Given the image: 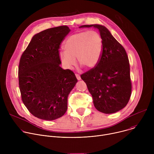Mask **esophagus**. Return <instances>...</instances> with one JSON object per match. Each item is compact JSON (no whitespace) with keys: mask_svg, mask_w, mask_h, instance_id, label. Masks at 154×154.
I'll return each mask as SVG.
<instances>
[{"mask_svg":"<svg viewBox=\"0 0 154 154\" xmlns=\"http://www.w3.org/2000/svg\"><path fill=\"white\" fill-rule=\"evenodd\" d=\"M75 76H76V77H77V80H81V77H80V75L79 74H75Z\"/></svg>","mask_w":154,"mask_h":154,"instance_id":"obj_1","label":"esophagus"}]
</instances>
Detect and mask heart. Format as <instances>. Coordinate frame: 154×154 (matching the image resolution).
<instances>
[{
  "label": "heart",
  "mask_w": 154,
  "mask_h": 154,
  "mask_svg": "<svg viewBox=\"0 0 154 154\" xmlns=\"http://www.w3.org/2000/svg\"><path fill=\"white\" fill-rule=\"evenodd\" d=\"M64 52H61L60 58L68 69L79 64L86 68H93L99 63L103 49V41L96 31L80 32L69 36L64 44Z\"/></svg>",
  "instance_id": "obj_1"
}]
</instances>
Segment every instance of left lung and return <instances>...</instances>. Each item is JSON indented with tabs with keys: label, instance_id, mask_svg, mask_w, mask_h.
I'll list each match as a JSON object with an SVG mask.
<instances>
[{
	"label": "left lung",
	"instance_id": "8db88e82",
	"mask_svg": "<svg viewBox=\"0 0 154 154\" xmlns=\"http://www.w3.org/2000/svg\"><path fill=\"white\" fill-rule=\"evenodd\" d=\"M93 27L99 30L103 41L101 57L97 64L81 75L92 95L98 111L111 114L124 108L131 92L130 64L126 51L104 26L98 24L80 27Z\"/></svg>",
	"mask_w": 154,
	"mask_h": 154
}]
</instances>
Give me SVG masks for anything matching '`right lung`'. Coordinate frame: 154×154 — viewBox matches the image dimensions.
Returning a JSON list of instances; mask_svg holds the SVG:
<instances>
[{"mask_svg":"<svg viewBox=\"0 0 154 154\" xmlns=\"http://www.w3.org/2000/svg\"><path fill=\"white\" fill-rule=\"evenodd\" d=\"M70 31L66 26L42 31L33 36L21 55L18 78L22 100L39 119L52 121L63 116L68 95L77 82L71 70L60 66V45Z\"/></svg>","mask_w":154,"mask_h":154,"instance_id":"1","label":"right lung"}]
</instances>
